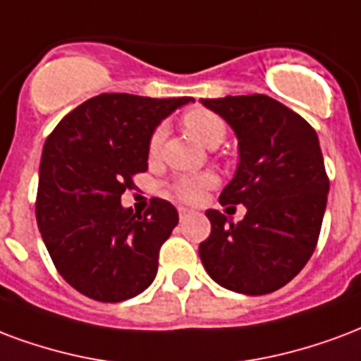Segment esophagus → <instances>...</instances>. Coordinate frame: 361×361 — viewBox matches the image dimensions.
Listing matches in <instances>:
<instances>
[{"instance_id": "1", "label": "esophagus", "mask_w": 361, "mask_h": 361, "mask_svg": "<svg viewBox=\"0 0 361 361\" xmlns=\"http://www.w3.org/2000/svg\"><path fill=\"white\" fill-rule=\"evenodd\" d=\"M178 212H180L181 220H185V218H189L191 214H195V210H191V208H185V207L178 208Z\"/></svg>"}]
</instances>
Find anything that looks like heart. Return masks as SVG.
Masks as SVG:
<instances>
[{
  "instance_id": "1",
  "label": "heart",
  "mask_w": 361,
  "mask_h": 361,
  "mask_svg": "<svg viewBox=\"0 0 361 361\" xmlns=\"http://www.w3.org/2000/svg\"><path fill=\"white\" fill-rule=\"evenodd\" d=\"M183 124L189 132L193 133L197 140L201 141L202 145L212 147L220 145L224 137H226V124L218 114L210 113L207 109H193L189 113L183 114ZM166 130L164 126H159L149 140V153H159L160 145L164 141ZM214 176L204 173L199 178H181L172 185V193L181 199V201H197L201 197L202 189L210 188L214 183Z\"/></svg>"
}]
</instances>
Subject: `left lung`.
I'll return each instance as SVG.
<instances>
[{
  "mask_svg": "<svg viewBox=\"0 0 361 361\" xmlns=\"http://www.w3.org/2000/svg\"><path fill=\"white\" fill-rule=\"evenodd\" d=\"M239 141V164L220 204H245L241 221L207 210L210 235L199 245L208 276L243 295H268L306 266L327 207L329 178L308 122L268 95L201 99Z\"/></svg>",
  "mask_w": 361,
  "mask_h": 361,
  "instance_id": "1",
  "label": "left lung"
}]
</instances>
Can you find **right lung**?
<instances>
[{
    "label": "right lung",
    "instance_id": "add662e5",
    "mask_svg": "<svg viewBox=\"0 0 361 361\" xmlns=\"http://www.w3.org/2000/svg\"><path fill=\"white\" fill-rule=\"evenodd\" d=\"M191 101L101 93L66 114L45 141L36 220L57 271L82 295L122 302L153 283L178 210L154 197L137 214L120 197L147 170L154 128Z\"/></svg>",
    "mask_w": 361,
    "mask_h": 361
}]
</instances>
